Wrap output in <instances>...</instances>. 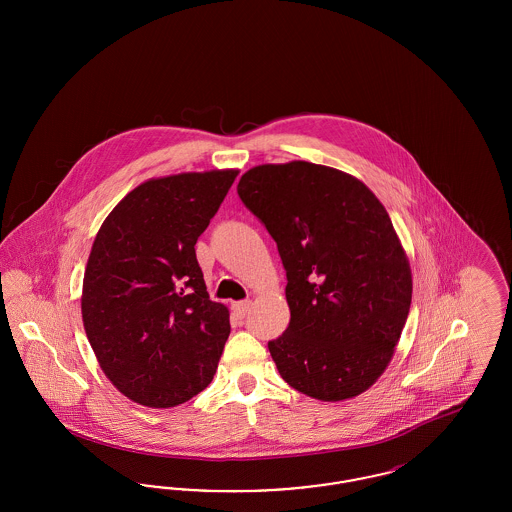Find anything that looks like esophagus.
<instances>
[{
	"instance_id": "34e87169",
	"label": "esophagus",
	"mask_w": 512,
	"mask_h": 512,
	"mask_svg": "<svg viewBox=\"0 0 512 512\" xmlns=\"http://www.w3.org/2000/svg\"><path fill=\"white\" fill-rule=\"evenodd\" d=\"M232 309H234L236 317L245 318V315H247L249 309H251V301H238V303L232 305Z\"/></svg>"
}]
</instances>
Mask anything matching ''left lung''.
<instances>
[{"label": "left lung", "mask_w": 512, "mask_h": 512, "mask_svg": "<svg viewBox=\"0 0 512 512\" xmlns=\"http://www.w3.org/2000/svg\"><path fill=\"white\" fill-rule=\"evenodd\" d=\"M238 195L286 268L292 318L268 341L280 376L320 401L368 390L390 365L413 297L388 211L355 176L307 161L253 167Z\"/></svg>", "instance_id": "8db88e82"}]
</instances>
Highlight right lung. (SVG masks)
Returning a JSON list of instances; mask_svg holds the SVG:
<instances>
[{"label":"right lung","mask_w":512,"mask_h":512,"mask_svg":"<svg viewBox=\"0 0 512 512\" xmlns=\"http://www.w3.org/2000/svg\"><path fill=\"white\" fill-rule=\"evenodd\" d=\"M238 171L153 178L99 228L82 284V320L99 366L128 399L169 409L205 390L230 334L209 299L195 242Z\"/></svg>","instance_id":"right-lung-1"}]
</instances>
